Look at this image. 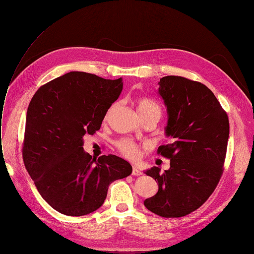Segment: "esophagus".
Instances as JSON below:
<instances>
[{
    "label": "esophagus",
    "instance_id": "obj_1",
    "mask_svg": "<svg viewBox=\"0 0 254 254\" xmlns=\"http://www.w3.org/2000/svg\"><path fill=\"white\" fill-rule=\"evenodd\" d=\"M132 175L133 176H141V175H143V173L139 170V168L133 166V168H132Z\"/></svg>",
    "mask_w": 254,
    "mask_h": 254
}]
</instances>
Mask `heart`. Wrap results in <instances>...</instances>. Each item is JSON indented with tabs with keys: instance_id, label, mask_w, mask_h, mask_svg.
<instances>
[{
	"instance_id": "heart-1",
	"label": "heart",
	"mask_w": 254,
	"mask_h": 254,
	"mask_svg": "<svg viewBox=\"0 0 254 254\" xmlns=\"http://www.w3.org/2000/svg\"><path fill=\"white\" fill-rule=\"evenodd\" d=\"M136 108L141 117H146L151 113H161L159 105L149 98H139L136 101ZM117 148L123 156L129 160H136L141 156V148L135 142L130 139H122L117 142Z\"/></svg>"
}]
</instances>
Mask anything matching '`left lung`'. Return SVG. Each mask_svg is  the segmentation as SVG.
<instances>
[{"instance_id":"8db88e82","label":"left lung","mask_w":254,"mask_h":254,"mask_svg":"<svg viewBox=\"0 0 254 254\" xmlns=\"http://www.w3.org/2000/svg\"><path fill=\"white\" fill-rule=\"evenodd\" d=\"M159 94L167 109L165 128L172 143L158 148L171 159L170 170L146 171L158 182V193L144 201L161 217H182L200 207L216 189L224 172L229 119L213 92L203 83L181 76H165Z\"/></svg>"}]
</instances>
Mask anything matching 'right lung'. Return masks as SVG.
Listing matches in <instances>:
<instances>
[{
    "label": "right lung",
    "instance_id": "right-lung-1",
    "mask_svg": "<svg viewBox=\"0 0 254 254\" xmlns=\"http://www.w3.org/2000/svg\"><path fill=\"white\" fill-rule=\"evenodd\" d=\"M122 89V78L70 72L41 86L28 105L23 161L42 198L61 214L96 211L110 183L132 173L126 160H96L82 147L83 135L99 130Z\"/></svg>",
    "mask_w": 254,
    "mask_h": 254
}]
</instances>
